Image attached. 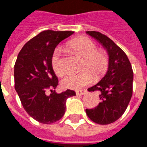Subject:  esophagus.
<instances>
[{"label": "esophagus", "mask_w": 147, "mask_h": 147, "mask_svg": "<svg viewBox=\"0 0 147 147\" xmlns=\"http://www.w3.org/2000/svg\"><path fill=\"white\" fill-rule=\"evenodd\" d=\"M76 94L77 95H84V94H87V90H78L76 91Z\"/></svg>", "instance_id": "34e87169"}]
</instances>
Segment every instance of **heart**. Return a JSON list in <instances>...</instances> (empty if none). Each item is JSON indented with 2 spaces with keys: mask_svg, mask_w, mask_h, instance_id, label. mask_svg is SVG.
<instances>
[{
  "mask_svg": "<svg viewBox=\"0 0 147 147\" xmlns=\"http://www.w3.org/2000/svg\"><path fill=\"white\" fill-rule=\"evenodd\" d=\"M68 47L74 53L84 58L80 73L68 74L62 81L65 88L79 89L90 84L94 78L100 80L106 74L109 68V57L106 52L98 49L97 44L85 37L76 38L68 42ZM59 49H57L51 59L53 69L57 76L61 77L64 74L63 60L59 57Z\"/></svg>",
  "mask_w": 147,
  "mask_h": 147,
  "instance_id": "b5f03b06",
  "label": "heart"
}]
</instances>
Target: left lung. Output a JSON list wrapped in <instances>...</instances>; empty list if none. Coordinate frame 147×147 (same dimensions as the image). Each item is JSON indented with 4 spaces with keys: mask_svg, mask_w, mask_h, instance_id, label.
Wrapping results in <instances>:
<instances>
[{
    "mask_svg": "<svg viewBox=\"0 0 147 147\" xmlns=\"http://www.w3.org/2000/svg\"><path fill=\"white\" fill-rule=\"evenodd\" d=\"M87 33L107 49L109 68L101 81L88 89L99 94L100 103L94 109H86V113L97 124L108 125L119 119L127 109L132 95L133 71L126 54L111 38L96 31Z\"/></svg>",
    "mask_w": 147,
    "mask_h": 147,
    "instance_id": "left-lung-1",
    "label": "left lung"
}]
</instances>
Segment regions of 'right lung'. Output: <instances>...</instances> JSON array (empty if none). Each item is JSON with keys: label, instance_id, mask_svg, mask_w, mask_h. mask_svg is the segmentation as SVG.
Returning a JSON list of instances; mask_svg holds the SVG:
<instances>
[{"label": "right lung", "instance_id": "1", "mask_svg": "<svg viewBox=\"0 0 147 147\" xmlns=\"http://www.w3.org/2000/svg\"><path fill=\"white\" fill-rule=\"evenodd\" d=\"M71 31L45 30L31 38L21 49L15 64V88L28 114L43 124L59 120L66 111V100L76 95L67 89L57 94L59 80L51 65L56 46L69 36ZM48 90L51 91L49 96Z\"/></svg>", "mask_w": 147, "mask_h": 147}]
</instances>
